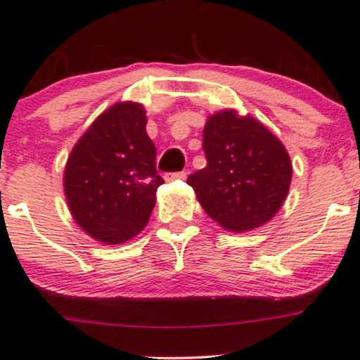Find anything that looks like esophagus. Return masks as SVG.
Masks as SVG:
<instances>
[{
    "label": "esophagus",
    "mask_w": 360,
    "mask_h": 360,
    "mask_svg": "<svg viewBox=\"0 0 360 360\" xmlns=\"http://www.w3.org/2000/svg\"><path fill=\"white\" fill-rule=\"evenodd\" d=\"M163 179H165L167 183H172V181L177 179H186V172H169L163 176Z\"/></svg>",
    "instance_id": "obj_1"
}]
</instances>
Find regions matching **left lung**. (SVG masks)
I'll return each instance as SVG.
<instances>
[{"label": "left lung", "instance_id": "1", "mask_svg": "<svg viewBox=\"0 0 360 360\" xmlns=\"http://www.w3.org/2000/svg\"><path fill=\"white\" fill-rule=\"evenodd\" d=\"M207 167L188 177L217 224L249 231L268 223L289 193L292 163L284 144L252 116L224 110L203 127Z\"/></svg>", "mask_w": 360, "mask_h": 360}]
</instances>
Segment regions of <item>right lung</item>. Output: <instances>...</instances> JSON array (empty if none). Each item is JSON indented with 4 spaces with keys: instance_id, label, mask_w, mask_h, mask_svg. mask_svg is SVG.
<instances>
[{
    "instance_id": "1",
    "label": "right lung",
    "mask_w": 360,
    "mask_h": 360,
    "mask_svg": "<svg viewBox=\"0 0 360 360\" xmlns=\"http://www.w3.org/2000/svg\"><path fill=\"white\" fill-rule=\"evenodd\" d=\"M137 103L108 108L78 139L64 169V193L76 224L106 245L136 237L157 202V150Z\"/></svg>"
}]
</instances>
